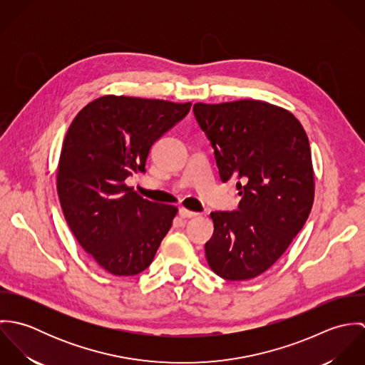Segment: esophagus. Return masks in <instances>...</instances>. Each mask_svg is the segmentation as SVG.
<instances>
[{
    "instance_id": "1",
    "label": "esophagus",
    "mask_w": 365,
    "mask_h": 365,
    "mask_svg": "<svg viewBox=\"0 0 365 365\" xmlns=\"http://www.w3.org/2000/svg\"><path fill=\"white\" fill-rule=\"evenodd\" d=\"M178 215H180L182 219H191V217H197L200 213L192 212V210H188V209L181 208L178 210Z\"/></svg>"
}]
</instances>
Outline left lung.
<instances>
[{
	"instance_id": "1",
	"label": "left lung",
	"mask_w": 365,
	"mask_h": 365,
	"mask_svg": "<svg viewBox=\"0 0 365 365\" xmlns=\"http://www.w3.org/2000/svg\"><path fill=\"white\" fill-rule=\"evenodd\" d=\"M222 182L236 181V210H215L209 267L227 281L267 271L304 227L313 204L308 136L287 109L256 100L195 104Z\"/></svg>"
}]
</instances>
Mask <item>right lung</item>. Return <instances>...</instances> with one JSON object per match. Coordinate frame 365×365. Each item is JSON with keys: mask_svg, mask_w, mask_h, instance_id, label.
I'll use <instances>...</instances> for the list:
<instances>
[{"mask_svg": "<svg viewBox=\"0 0 365 365\" xmlns=\"http://www.w3.org/2000/svg\"><path fill=\"white\" fill-rule=\"evenodd\" d=\"M191 103L101 97L73 119L60 153L57 194L81 247L113 275H136L155 259L177 208L125 185L146 173L157 140L182 120Z\"/></svg>", "mask_w": 365, "mask_h": 365, "instance_id": "obj_1", "label": "right lung"}]
</instances>
